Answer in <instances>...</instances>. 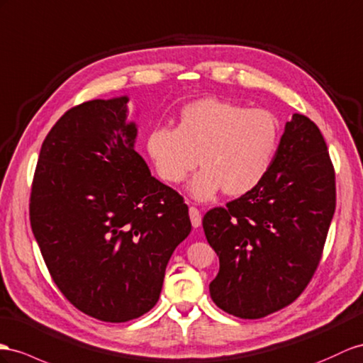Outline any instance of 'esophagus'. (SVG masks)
<instances>
[{"instance_id": "34e87169", "label": "esophagus", "mask_w": 363, "mask_h": 363, "mask_svg": "<svg viewBox=\"0 0 363 363\" xmlns=\"http://www.w3.org/2000/svg\"><path fill=\"white\" fill-rule=\"evenodd\" d=\"M189 215H190V220H191V225L194 228H198L202 222V216H201V211L196 207H190L189 208Z\"/></svg>"}]
</instances>
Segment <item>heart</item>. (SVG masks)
I'll use <instances>...</instances> for the list:
<instances>
[{
	"mask_svg": "<svg viewBox=\"0 0 363 363\" xmlns=\"http://www.w3.org/2000/svg\"><path fill=\"white\" fill-rule=\"evenodd\" d=\"M281 136L272 111L206 98L182 108L176 128H153L147 150L170 184L187 179L199 162L203 169L193 178L190 193L207 201L220 190L240 196L256 189L272 170Z\"/></svg>",
	"mask_w": 363,
	"mask_h": 363,
	"instance_id": "heart-1",
	"label": "heart"
}]
</instances>
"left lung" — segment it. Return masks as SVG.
Segmentation results:
<instances>
[{
	"mask_svg": "<svg viewBox=\"0 0 363 363\" xmlns=\"http://www.w3.org/2000/svg\"><path fill=\"white\" fill-rule=\"evenodd\" d=\"M334 210L327 143L310 118L294 113L267 178L202 219L219 256L213 302L240 319H261L294 302L318 270Z\"/></svg>",
	"mask_w": 363,
	"mask_h": 363,
	"instance_id": "left-lung-1",
	"label": "left lung"
}]
</instances>
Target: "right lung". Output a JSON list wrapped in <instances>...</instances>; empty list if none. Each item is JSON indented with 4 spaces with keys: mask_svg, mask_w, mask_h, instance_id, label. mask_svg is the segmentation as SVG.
Wrapping results in <instances>:
<instances>
[{
    "mask_svg": "<svg viewBox=\"0 0 363 363\" xmlns=\"http://www.w3.org/2000/svg\"><path fill=\"white\" fill-rule=\"evenodd\" d=\"M127 96L67 110L45 136L30 191V225L64 297L102 322L150 311L165 267L190 235L189 207L135 152Z\"/></svg>",
    "mask_w": 363,
    "mask_h": 363,
    "instance_id": "add662e5",
    "label": "right lung"
}]
</instances>
